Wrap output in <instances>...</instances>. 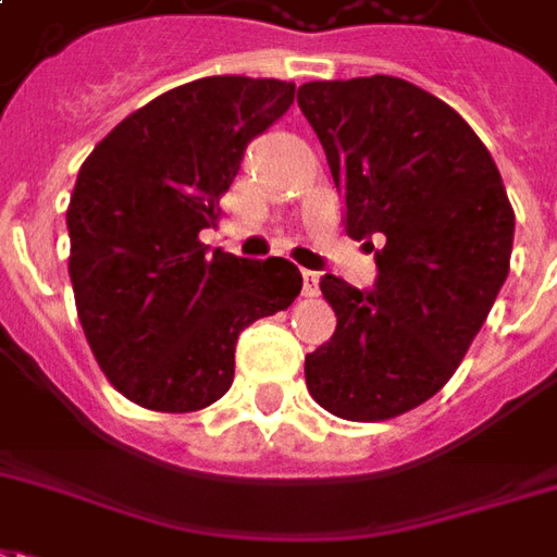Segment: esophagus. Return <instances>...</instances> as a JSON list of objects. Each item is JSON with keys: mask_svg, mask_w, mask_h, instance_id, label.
<instances>
[{"mask_svg": "<svg viewBox=\"0 0 557 557\" xmlns=\"http://www.w3.org/2000/svg\"><path fill=\"white\" fill-rule=\"evenodd\" d=\"M302 296H308V299L320 296V273H311V270H305V273H302Z\"/></svg>", "mask_w": 557, "mask_h": 557, "instance_id": "1", "label": "esophagus"}]
</instances>
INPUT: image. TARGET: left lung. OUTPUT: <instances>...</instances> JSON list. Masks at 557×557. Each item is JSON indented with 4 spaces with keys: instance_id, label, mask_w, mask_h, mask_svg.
Listing matches in <instances>:
<instances>
[{
    "instance_id": "8db88e82",
    "label": "left lung",
    "mask_w": 557,
    "mask_h": 557,
    "mask_svg": "<svg viewBox=\"0 0 557 557\" xmlns=\"http://www.w3.org/2000/svg\"><path fill=\"white\" fill-rule=\"evenodd\" d=\"M296 99L343 196L346 234L379 267L373 290L323 275L337 329L305 355V382L334 417L391 420L463 361L511 270L513 208L479 135L429 90L370 75L308 82Z\"/></svg>"
}]
</instances>
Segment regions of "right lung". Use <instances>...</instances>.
Segmentation results:
<instances>
[{"mask_svg": "<svg viewBox=\"0 0 557 557\" xmlns=\"http://www.w3.org/2000/svg\"><path fill=\"white\" fill-rule=\"evenodd\" d=\"M294 82L208 75L116 125L66 208L75 308L108 382L149 411L187 413L234 382L246 325L284 311L302 275L199 240L249 140L294 104Z\"/></svg>", "mask_w": 557, "mask_h": 557, "instance_id": "1", "label": "right lung"}]
</instances>
